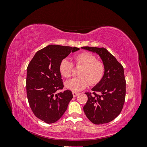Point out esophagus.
<instances>
[{
    "label": "esophagus",
    "instance_id": "34e87169",
    "mask_svg": "<svg viewBox=\"0 0 147 147\" xmlns=\"http://www.w3.org/2000/svg\"><path fill=\"white\" fill-rule=\"evenodd\" d=\"M72 94H73V96L74 97H77L78 95H79V93L78 92H72Z\"/></svg>",
    "mask_w": 147,
    "mask_h": 147
}]
</instances>
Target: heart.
<instances>
[{
	"label": "heart",
	"mask_w": 147,
	"mask_h": 147,
	"mask_svg": "<svg viewBox=\"0 0 147 147\" xmlns=\"http://www.w3.org/2000/svg\"><path fill=\"white\" fill-rule=\"evenodd\" d=\"M74 60L76 65H83L79 70V77L65 83V86L73 92H78L84 90L90 84H96L103 78L105 67L104 64L97 60L95 55L90 52H82L75 55ZM74 64L72 61L65 58L59 65V72L63 77L69 78L72 75Z\"/></svg>",
	"instance_id": "b5f03b06"
}]
</instances>
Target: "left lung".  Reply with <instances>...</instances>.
<instances>
[{
  "label": "left lung",
  "mask_w": 147,
  "mask_h": 147,
  "mask_svg": "<svg viewBox=\"0 0 147 147\" xmlns=\"http://www.w3.org/2000/svg\"><path fill=\"white\" fill-rule=\"evenodd\" d=\"M82 48L98 54L105 67L101 81L92 88V93L85 92L88 101L83 107L84 112L95 124L109 123L121 113L125 101L126 80L123 67L106 48Z\"/></svg>",
  "instance_id": "left-lung-1"
}]
</instances>
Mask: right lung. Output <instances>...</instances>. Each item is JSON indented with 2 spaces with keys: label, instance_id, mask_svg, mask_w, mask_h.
Returning a JSON list of instances; mask_svg holds the SVG:
<instances>
[{
  "label": "right lung",
  "instance_id": "add662e5",
  "mask_svg": "<svg viewBox=\"0 0 147 147\" xmlns=\"http://www.w3.org/2000/svg\"><path fill=\"white\" fill-rule=\"evenodd\" d=\"M79 50L50 45L38 50L29 63L26 92L30 107L35 117L48 124L61 118L73 98L70 90L56 93L64 87L59 65L71 52Z\"/></svg>",
  "mask_w": 147,
  "mask_h": 147
}]
</instances>
